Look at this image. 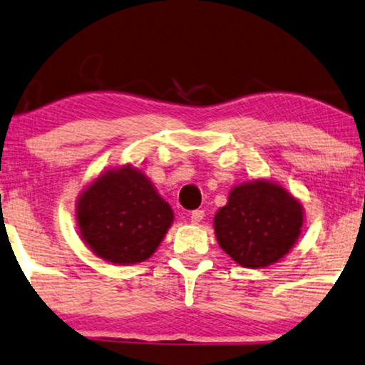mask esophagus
<instances>
[{
  "label": "esophagus",
  "instance_id": "1",
  "mask_svg": "<svg viewBox=\"0 0 365 365\" xmlns=\"http://www.w3.org/2000/svg\"><path fill=\"white\" fill-rule=\"evenodd\" d=\"M204 215H205V212H204V210L197 209V210H193L192 214H190V220H192L193 224H198V222H200L202 219H204Z\"/></svg>",
  "mask_w": 365,
  "mask_h": 365
}]
</instances>
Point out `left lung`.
<instances>
[{
	"mask_svg": "<svg viewBox=\"0 0 365 365\" xmlns=\"http://www.w3.org/2000/svg\"><path fill=\"white\" fill-rule=\"evenodd\" d=\"M302 205L276 183H242L214 217L220 247L244 267L269 266L281 259L299 236Z\"/></svg>",
	"mask_w": 365,
	"mask_h": 365,
	"instance_id": "8db88e82",
	"label": "left lung"
}]
</instances>
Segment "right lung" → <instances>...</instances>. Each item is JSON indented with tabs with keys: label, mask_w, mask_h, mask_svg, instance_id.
Returning a JSON list of instances; mask_svg holds the SVG:
<instances>
[{
	"label": "right lung",
	"mask_w": 365,
	"mask_h": 365,
	"mask_svg": "<svg viewBox=\"0 0 365 365\" xmlns=\"http://www.w3.org/2000/svg\"><path fill=\"white\" fill-rule=\"evenodd\" d=\"M172 220V209L150 180L129 167L101 175L77 204L82 239L116 264L148 259Z\"/></svg>",
	"instance_id": "right-lung-1"
}]
</instances>
